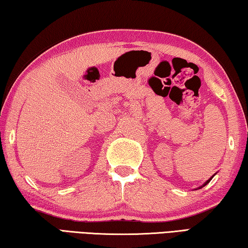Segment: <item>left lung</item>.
Wrapping results in <instances>:
<instances>
[{
	"label": "left lung",
	"instance_id": "left-lung-1",
	"mask_svg": "<svg viewBox=\"0 0 248 248\" xmlns=\"http://www.w3.org/2000/svg\"><path fill=\"white\" fill-rule=\"evenodd\" d=\"M213 176H215V175H213ZM213 176H212V177L211 178H209L208 180H207V182H205L203 185H202V186H201V187H199V188H202V187H204L205 186V185H207V184H209V182H210V180H211L212 178H213Z\"/></svg>",
	"mask_w": 248,
	"mask_h": 248
}]
</instances>
